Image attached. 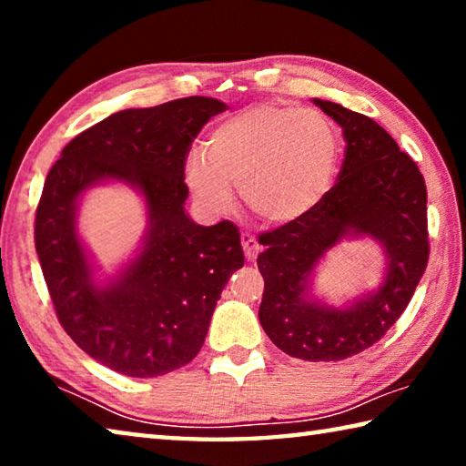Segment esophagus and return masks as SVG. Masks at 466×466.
I'll return each instance as SVG.
<instances>
[{"label": "esophagus", "mask_w": 466, "mask_h": 466, "mask_svg": "<svg viewBox=\"0 0 466 466\" xmlns=\"http://www.w3.org/2000/svg\"><path fill=\"white\" fill-rule=\"evenodd\" d=\"M240 242H242V250H244V255H247L248 261H252V258H257L261 247H258V242H257L255 236H252L250 232H242L240 234Z\"/></svg>", "instance_id": "obj_1"}]
</instances>
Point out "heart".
Masks as SVG:
<instances>
[{"mask_svg":"<svg viewBox=\"0 0 466 466\" xmlns=\"http://www.w3.org/2000/svg\"><path fill=\"white\" fill-rule=\"evenodd\" d=\"M339 162L333 125L317 110L281 105L244 108L219 123L191 154L185 178L205 208L222 211L238 187L242 203L267 224H291L330 191Z\"/></svg>","mask_w":466,"mask_h":466,"instance_id":"1","label":"heart"}]
</instances>
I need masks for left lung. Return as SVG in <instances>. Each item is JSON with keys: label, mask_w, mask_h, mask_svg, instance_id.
<instances>
[{"label": "left lung", "mask_w": 466, "mask_h": 466, "mask_svg": "<svg viewBox=\"0 0 466 466\" xmlns=\"http://www.w3.org/2000/svg\"><path fill=\"white\" fill-rule=\"evenodd\" d=\"M343 129L345 157L337 183L310 214L263 232L257 265L265 279L258 320L288 356L339 361L386 335L428 267V191L423 175L397 141L366 115L314 98ZM366 233L385 247L381 289L345 309L308 298L313 267L343 235Z\"/></svg>", "instance_id": "obj_1"}]
</instances>
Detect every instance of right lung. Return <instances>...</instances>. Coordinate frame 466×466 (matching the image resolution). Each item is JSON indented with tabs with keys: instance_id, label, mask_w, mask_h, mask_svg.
I'll use <instances>...</instances> for the list:
<instances>
[{
	"instance_id": "right-lung-1",
	"label": "right lung",
	"mask_w": 466,
	"mask_h": 466,
	"mask_svg": "<svg viewBox=\"0 0 466 466\" xmlns=\"http://www.w3.org/2000/svg\"><path fill=\"white\" fill-rule=\"evenodd\" d=\"M224 110L208 96L121 110L69 141L46 175L35 218L46 289L74 343L115 372L154 378L188 364L224 286L244 265L238 228L228 219L205 228L185 214L188 149ZM110 177L140 188L150 228L140 255L98 287L75 211L86 187Z\"/></svg>"
}]
</instances>
